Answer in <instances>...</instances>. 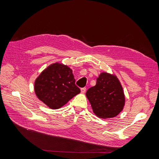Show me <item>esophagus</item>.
Listing matches in <instances>:
<instances>
[{
	"mask_svg": "<svg viewBox=\"0 0 159 159\" xmlns=\"http://www.w3.org/2000/svg\"><path fill=\"white\" fill-rule=\"evenodd\" d=\"M86 91V88L84 87V88H81V93H85Z\"/></svg>",
	"mask_w": 159,
	"mask_h": 159,
	"instance_id": "esophagus-1",
	"label": "esophagus"
}]
</instances>
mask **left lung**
I'll return each mask as SVG.
<instances>
[{
    "label": "left lung",
    "instance_id": "8db88e82",
    "mask_svg": "<svg viewBox=\"0 0 159 159\" xmlns=\"http://www.w3.org/2000/svg\"><path fill=\"white\" fill-rule=\"evenodd\" d=\"M86 96L94 114L100 118L117 116L124 109L125 96L116 75L102 72L95 86L87 90Z\"/></svg>",
    "mask_w": 159,
    "mask_h": 159
}]
</instances>
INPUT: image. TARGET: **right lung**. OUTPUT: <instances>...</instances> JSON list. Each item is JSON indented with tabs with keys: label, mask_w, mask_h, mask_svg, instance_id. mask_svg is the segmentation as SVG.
I'll return each instance as SVG.
<instances>
[{
	"label": "right lung",
	"mask_w": 159,
	"mask_h": 159,
	"mask_svg": "<svg viewBox=\"0 0 159 159\" xmlns=\"http://www.w3.org/2000/svg\"><path fill=\"white\" fill-rule=\"evenodd\" d=\"M75 81L72 69L56 63L44 69L35 80V93L48 107L57 109L80 93Z\"/></svg>",
	"instance_id": "add662e5"
}]
</instances>
